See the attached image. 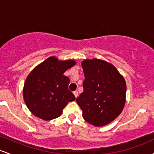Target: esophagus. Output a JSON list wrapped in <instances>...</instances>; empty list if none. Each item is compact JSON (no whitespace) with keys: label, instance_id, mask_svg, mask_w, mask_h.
I'll use <instances>...</instances> for the list:
<instances>
[{"label":"esophagus","instance_id":"esophagus-1","mask_svg":"<svg viewBox=\"0 0 154 154\" xmlns=\"http://www.w3.org/2000/svg\"><path fill=\"white\" fill-rule=\"evenodd\" d=\"M73 93H74V95H75V98H77V97L78 96V93H77V91H75V92H73Z\"/></svg>","mask_w":154,"mask_h":154}]
</instances>
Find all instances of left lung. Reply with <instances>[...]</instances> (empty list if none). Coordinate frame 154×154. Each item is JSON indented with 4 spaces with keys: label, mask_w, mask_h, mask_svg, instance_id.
Masks as SVG:
<instances>
[{
    "label": "left lung",
    "mask_w": 154,
    "mask_h": 154,
    "mask_svg": "<svg viewBox=\"0 0 154 154\" xmlns=\"http://www.w3.org/2000/svg\"><path fill=\"white\" fill-rule=\"evenodd\" d=\"M84 91L76 101L84 119L95 127L105 126L119 115L126 102L127 85L123 76L111 63L101 59L82 61Z\"/></svg>",
    "instance_id": "8db88e82"
}]
</instances>
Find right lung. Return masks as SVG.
<instances>
[{
	"mask_svg": "<svg viewBox=\"0 0 154 154\" xmlns=\"http://www.w3.org/2000/svg\"><path fill=\"white\" fill-rule=\"evenodd\" d=\"M75 64V60L51 56L32 70L23 88V98L32 114L45 121L56 119L69 102L75 100L68 89L69 79L63 75Z\"/></svg>",
	"mask_w": 154,
	"mask_h": 154,
	"instance_id": "add662e5",
	"label": "right lung"
}]
</instances>
